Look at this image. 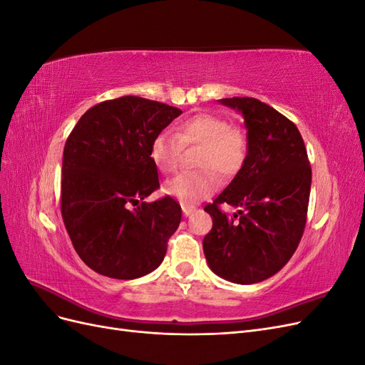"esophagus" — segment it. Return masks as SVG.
I'll return each instance as SVG.
<instances>
[{
    "mask_svg": "<svg viewBox=\"0 0 365 365\" xmlns=\"http://www.w3.org/2000/svg\"><path fill=\"white\" fill-rule=\"evenodd\" d=\"M195 207H192V205H182V215L187 217V216H190L193 212H195Z\"/></svg>",
    "mask_w": 365,
    "mask_h": 365,
    "instance_id": "esophagus-1",
    "label": "esophagus"
}]
</instances>
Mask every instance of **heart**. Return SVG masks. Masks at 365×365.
Instances as JSON below:
<instances>
[{
    "label": "heart",
    "mask_w": 365,
    "mask_h": 365,
    "mask_svg": "<svg viewBox=\"0 0 365 365\" xmlns=\"http://www.w3.org/2000/svg\"><path fill=\"white\" fill-rule=\"evenodd\" d=\"M200 145L197 168L212 169L220 176H231L242 168L248 153L244 132L231 129L230 121L215 114H197L176 128V134L163 130L150 145V160L163 173L178 165L182 146ZM217 189L216 176L210 170L184 172L164 184V193L181 204H196Z\"/></svg>",
    "instance_id": "heart-1"
}]
</instances>
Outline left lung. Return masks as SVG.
<instances>
[{
	"label": "left lung",
	"mask_w": 365,
	"mask_h": 365,
	"mask_svg": "<svg viewBox=\"0 0 365 365\" xmlns=\"http://www.w3.org/2000/svg\"><path fill=\"white\" fill-rule=\"evenodd\" d=\"M247 129L245 163L224 192L205 205L213 217L202 248L210 269L237 284L267 280L289 262L306 225L312 172L291 120L251 97L220 98ZM220 203L238 208L233 217Z\"/></svg>",
	"instance_id": "left-lung-1"
}]
</instances>
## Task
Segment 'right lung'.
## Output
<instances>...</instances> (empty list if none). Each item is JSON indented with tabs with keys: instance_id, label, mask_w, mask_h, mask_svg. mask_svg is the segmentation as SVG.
<instances>
[{
	"instance_id": "add662e5",
	"label": "right lung",
	"mask_w": 365,
	"mask_h": 365,
	"mask_svg": "<svg viewBox=\"0 0 365 365\" xmlns=\"http://www.w3.org/2000/svg\"><path fill=\"white\" fill-rule=\"evenodd\" d=\"M181 114L125 96L90 108L71 130L63 148L61 212L74 250L93 271L132 280L164 260L181 207L170 196L145 201L160 187L149 152L155 135Z\"/></svg>"
}]
</instances>
